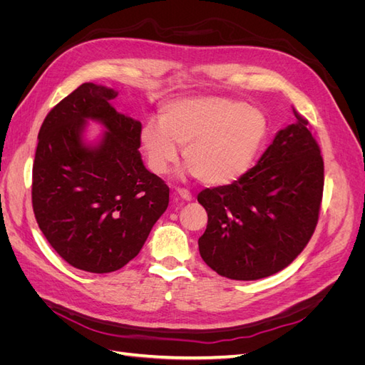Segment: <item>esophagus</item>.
Listing matches in <instances>:
<instances>
[{
    "label": "esophagus",
    "mask_w": 365,
    "mask_h": 365,
    "mask_svg": "<svg viewBox=\"0 0 365 365\" xmlns=\"http://www.w3.org/2000/svg\"><path fill=\"white\" fill-rule=\"evenodd\" d=\"M192 193L185 189H176L173 192V200H184V201H192Z\"/></svg>",
    "instance_id": "34e87169"
}]
</instances>
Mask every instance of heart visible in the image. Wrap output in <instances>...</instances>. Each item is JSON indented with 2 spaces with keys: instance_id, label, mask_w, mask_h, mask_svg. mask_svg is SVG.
Listing matches in <instances>:
<instances>
[{
  "instance_id": "b5f03b06",
  "label": "heart",
  "mask_w": 365,
  "mask_h": 365,
  "mask_svg": "<svg viewBox=\"0 0 365 365\" xmlns=\"http://www.w3.org/2000/svg\"><path fill=\"white\" fill-rule=\"evenodd\" d=\"M268 129L256 106L217 96L181 97L161 105L158 121L143 123L140 146L152 173H168L184 145L189 173L207 185H225L252 168Z\"/></svg>"
}]
</instances>
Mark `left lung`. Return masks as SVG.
<instances>
[{"mask_svg":"<svg viewBox=\"0 0 365 365\" xmlns=\"http://www.w3.org/2000/svg\"><path fill=\"white\" fill-rule=\"evenodd\" d=\"M279 130L242 178L197 195L208 222L197 240L219 275L259 280L282 271L311 240L322 207L324 163L307 120Z\"/></svg>","mask_w":365,"mask_h":365,"instance_id":"left-lung-1","label":"left lung"}]
</instances>
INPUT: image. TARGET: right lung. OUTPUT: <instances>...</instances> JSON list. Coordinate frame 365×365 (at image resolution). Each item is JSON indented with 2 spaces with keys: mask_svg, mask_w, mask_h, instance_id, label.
Listing matches in <instances>:
<instances>
[{
  "mask_svg": "<svg viewBox=\"0 0 365 365\" xmlns=\"http://www.w3.org/2000/svg\"><path fill=\"white\" fill-rule=\"evenodd\" d=\"M117 91L82 83L47 114L33 163L31 204L41 231L71 267L105 274L134 259L169 205V187L143 164L141 123L109 103ZM88 119L106 134L86 145Z\"/></svg>",
  "mask_w": 365,
  "mask_h": 365,
  "instance_id": "right-lung-1",
  "label": "right lung"
}]
</instances>
